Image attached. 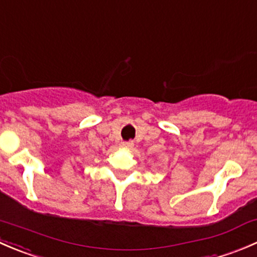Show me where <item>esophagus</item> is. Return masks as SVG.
Returning <instances> with one entry per match:
<instances>
[{"label":"esophagus","instance_id":"obj_1","mask_svg":"<svg viewBox=\"0 0 257 257\" xmlns=\"http://www.w3.org/2000/svg\"><path fill=\"white\" fill-rule=\"evenodd\" d=\"M120 147L125 148V149H131V148H133V143H131V142H121Z\"/></svg>","mask_w":257,"mask_h":257}]
</instances>
